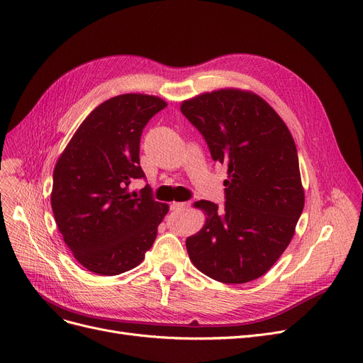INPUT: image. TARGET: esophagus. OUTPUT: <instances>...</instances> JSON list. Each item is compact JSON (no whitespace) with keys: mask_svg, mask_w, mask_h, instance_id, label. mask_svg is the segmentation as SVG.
I'll use <instances>...</instances> for the list:
<instances>
[{"mask_svg":"<svg viewBox=\"0 0 363 363\" xmlns=\"http://www.w3.org/2000/svg\"><path fill=\"white\" fill-rule=\"evenodd\" d=\"M191 205H192L191 202H172L169 206H171L172 211H182V210L189 208Z\"/></svg>","mask_w":363,"mask_h":363,"instance_id":"34e87169","label":"esophagus"}]
</instances>
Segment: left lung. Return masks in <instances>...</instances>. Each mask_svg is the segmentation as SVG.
Instances as JSON below:
<instances>
[{
  "instance_id": "1",
  "label": "left lung",
  "mask_w": 363,
  "mask_h": 363,
  "mask_svg": "<svg viewBox=\"0 0 363 363\" xmlns=\"http://www.w3.org/2000/svg\"><path fill=\"white\" fill-rule=\"evenodd\" d=\"M211 158L228 171L224 206L210 201L205 226L186 239L192 263L224 284L263 276L291 242L304 191L294 139L281 116L250 91L205 93L182 103Z\"/></svg>"
}]
</instances>
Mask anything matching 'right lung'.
Here are the masks:
<instances>
[{"label":"right lung","instance_id":"right-lung-1","mask_svg":"<svg viewBox=\"0 0 363 363\" xmlns=\"http://www.w3.org/2000/svg\"><path fill=\"white\" fill-rule=\"evenodd\" d=\"M167 106L160 97L121 94L99 105L75 131L53 172L51 208L65 244L87 270L113 276L139 266L157 238L168 205L155 201L145 179L140 139Z\"/></svg>","mask_w":363,"mask_h":363}]
</instances>
